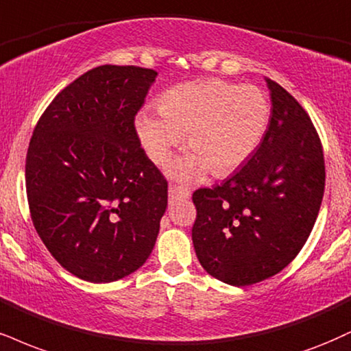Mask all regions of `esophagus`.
Here are the masks:
<instances>
[{"mask_svg":"<svg viewBox=\"0 0 351 351\" xmlns=\"http://www.w3.org/2000/svg\"><path fill=\"white\" fill-rule=\"evenodd\" d=\"M168 196H170V202L186 201V199H189V196H191V193H189L188 189L183 188V186L170 184V188H168Z\"/></svg>","mask_w":351,"mask_h":351,"instance_id":"obj_1","label":"esophagus"}]
</instances>
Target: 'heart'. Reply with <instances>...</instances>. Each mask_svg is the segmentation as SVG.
Instances as JSON below:
<instances>
[{"label": "heart", "mask_w": 351, "mask_h": 351, "mask_svg": "<svg viewBox=\"0 0 351 351\" xmlns=\"http://www.w3.org/2000/svg\"><path fill=\"white\" fill-rule=\"evenodd\" d=\"M271 121L267 93L252 84L204 78L176 84L162 95L158 111L143 109L135 119L147 157L165 165L186 135L189 154L171 173L183 181L213 170L223 176L255 154Z\"/></svg>", "instance_id": "b5f03b06"}]
</instances>
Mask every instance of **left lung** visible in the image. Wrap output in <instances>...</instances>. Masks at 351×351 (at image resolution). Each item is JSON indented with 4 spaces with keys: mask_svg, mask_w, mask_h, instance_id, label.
Segmentation results:
<instances>
[{
    "mask_svg": "<svg viewBox=\"0 0 351 351\" xmlns=\"http://www.w3.org/2000/svg\"><path fill=\"white\" fill-rule=\"evenodd\" d=\"M271 121L248 162L193 194V245L210 276L250 286L274 276L309 239L325 188L324 150L309 114L268 80Z\"/></svg>",
    "mask_w": 351,
    "mask_h": 351,
    "instance_id": "left-lung-1",
    "label": "left lung"
}]
</instances>
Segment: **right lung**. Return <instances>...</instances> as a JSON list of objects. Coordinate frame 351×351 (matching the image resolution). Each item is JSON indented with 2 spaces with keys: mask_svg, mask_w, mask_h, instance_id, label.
I'll list each match as a JSON object with an SVG mask.
<instances>
[{
  "mask_svg": "<svg viewBox=\"0 0 351 351\" xmlns=\"http://www.w3.org/2000/svg\"><path fill=\"white\" fill-rule=\"evenodd\" d=\"M157 75L96 66L63 88L34 129L26 157L34 227L80 280H121L155 247L168 183L141 147L134 121Z\"/></svg>",
  "mask_w": 351,
  "mask_h": 351,
  "instance_id": "add662e5",
  "label": "right lung"
}]
</instances>
